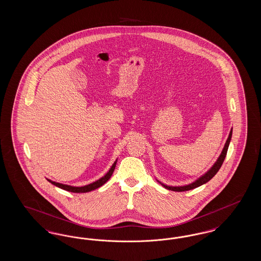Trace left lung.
Instances as JSON below:
<instances>
[{"mask_svg": "<svg viewBox=\"0 0 261 261\" xmlns=\"http://www.w3.org/2000/svg\"><path fill=\"white\" fill-rule=\"evenodd\" d=\"M232 132H233V128H232L231 131H230V134H229V136H228V139H227V141H226V143H225L223 149H222V151H221L219 158L217 159V161L211 166V169H210L206 173H204L202 176H200L195 182H193V183H191V184H189V185H185V186L175 187L167 186V185H165V184H162V182L159 181V180H158V182H159L160 184H162V186L164 187V188H166V189H168V190H170V191H174V192H184V191H189V190L198 188V187L201 186V185L207 183V182L211 180V178L218 172V170L220 169V167H221V165H222V163H223L224 160H225V158H226V154H227V150H228V148H229V144H230V142H231Z\"/></svg>", "mask_w": 261, "mask_h": 261, "instance_id": "left-lung-1", "label": "left lung"}]
</instances>
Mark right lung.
Returning a JSON list of instances; mask_svg holds the SVG:
<instances>
[{
  "instance_id": "add662e5",
  "label": "right lung",
  "mask_w": 261,
  "mask_h": 261,
  "mask_svg": "<svg viewBox=\"0 0 261 261\" xmlns=\"http://www.w3.org/2000/svg\"><path fill=\"white\" fill-rule=\"evenodd\" d=\"M116 162L117 160L114 162V163L112 164L111 169L108 171V173L106 174L105 176H102L101 178H99V180L91 183V184H88L85 186L82 187H74L70 186V185H65V184H61V183H58V182H55V181H51L50 179H47L50 183H51L53 185L55 186L59 187L62 190H65V191H68V192H71V193H88V192H91L93 190H96L100 186H102L106 182H108V180L112 177V173L115 169V165H116Z\"/></svg>"
}]
</instances>
